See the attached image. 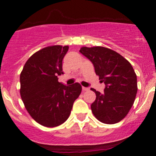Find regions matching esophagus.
Returning <instances> with one entry per match:
<instances>
[{
    "mask_svg": "<svg viewBox=\"0 0 156 156\" xmlns=\"http://www.w3.org/2000/svg\"><path fill=\"white\" fill-rule=\"evenodd\" d=\"M82 90L83 91H88L90 90L89 87H82Z\"/></svg>",
    "mask_w": 156,
    "mask_h": 156,
    "instance_id": "obj_1",
    "label": "esophagus"
}]
</instances>
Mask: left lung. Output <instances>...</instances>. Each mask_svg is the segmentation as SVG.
<instances>
[{
	"mask_svg": "<svg viewBox=\"0 0 156 156\" xmlns=\"http://www.w3.org/2000/svg\"><path fill=\"white\" fill-rule=\"evenodd\" d=\"M94 64L99 79L106 84L101 94L94 88L93 114L100 122L112 125L122 121L131 108L137 92L136 75L131 64L117 52L103 47H82L79 50Z\"/></svg>",
	"mask_w": 156,
	"mask_h": 156,
	"instance_id": "left-lung-1",
	"label": "left lung"
}]
</instances>
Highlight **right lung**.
Here are the masks:
<instances>
[{"mask_svg": "<svg viewBox=\"0 0 156 156\" xmlns=\"http://www.w3.org/2000/svg\"><path fill=\"white\" fill-rule=\"evenodd\" d=\"M69 46L53 45L34 53L20 74V95L26 110L35 122L54 127L69 117L75 100L81 93V84L66 86L58 81L63 74L62 59Z\"/></svg>", "mask_w": 156, "mask_h": 156, "instance_id": "right-lung-1", "label": "right lung"}]
</instances>
